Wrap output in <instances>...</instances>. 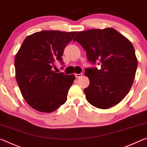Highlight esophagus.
Wrapping results in <instances>:
<instances>
[{
	"instance_id": "obj_1",
	"label": "esophagus",
	"mask_w": 147,
	"mask_h": 147,
	"mask_svg": "<svg viewBox=\"0 0 147 147\" xmlns=\"http://www.w3.org/2000/svg\"><path fill=\"white\" fill-rule=\"evenodd\" d=\"M82 76H83L82 74H75V76H76V78H81V77Z\"/></svg>"
}]
</instances>
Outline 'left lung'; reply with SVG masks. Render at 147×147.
<instances>
[{
    "label": "left lung",
    "mask_w": 147,
    "mask_h": 147,
    "mask_svg": "<svg viewBox=\"0 0 147 147\" xmlns=\"http://www.w3.org/2000/svg\"><path fill=\"white\" fill-rule=\"evenodd\" d=\"M74 41L85 50L88 61L101 66L85 70L90 80L84 89L88 102L103 109L121 102L133 85L138 67L130 41L109 27L79 32Z\"/></svg>",
    "instance_id": "1"
}]
</instances>
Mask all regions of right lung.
<instances>
[{
  "instance_id": "1",
  "label": "right lung",
  "mask_w": 147,
  "mask_h": 147,
  "mask_svg": "<svg viewBox=\"0 0 147 147\" xmlns=\"http://www.w3.org/2000/svg\"><path fill=\"white\" fill-rule=\"evenodd\" d=\"M76 33L42 30L23 41L14 61L16 78L23 97L33 109L52 113L66 102L76 77L52 68L56 62L64 64V49Z\"/></svg>"
}]
</instances>
